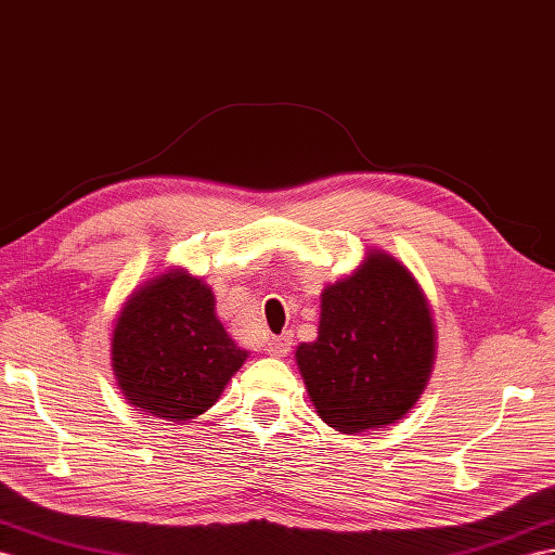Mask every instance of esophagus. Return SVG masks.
<instances>
[{
  "label": "esophagus",
  "mask_w": 555,
  "mask_h": 555,
  "mask_svg": "<svg viewBox=\"0 0 555 555\" xmlns=\"http://www.w3.org/2000/svg\"><path fill=\"white\" fill-rule=\"evenodd\" d=\"M291 347H293V335L291 333H281V335L269 339L267 351L272 353V357L281 359V357H286V353L291 351Z\"/></svg>",
  "instance_id": "1"
}]
</instances>
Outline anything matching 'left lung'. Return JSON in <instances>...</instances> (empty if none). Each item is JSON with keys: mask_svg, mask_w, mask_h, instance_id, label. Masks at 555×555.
Wrapping results in <instances>:
<instances>
[{"mask_svg": "<svg viewBox=\"0 0 555 555\" xmlns=\"http://www.w3.org/2000/svg\"><path fill=\"white\" fill-rule=\"evenodd\" d=\"M434 321L417 281L385 253L321 295L314 343L295 359L319 417L353 434L401 420L434 365Z\"/></svg>", "mask_w": 555, "mask_h": 555, "instance_id": "left-lung-1", "label": "left lung"}]
</instances>
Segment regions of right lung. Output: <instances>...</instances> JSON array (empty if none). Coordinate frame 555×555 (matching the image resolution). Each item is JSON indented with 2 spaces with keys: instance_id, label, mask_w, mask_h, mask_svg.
I'll return each instance as SVG.
<instances>
[{
  "instance_id": "1",
  "label": "right lung",
  "mask_w": 555,
  "mask_h": 555,
  "mask_svg": "<svg viewBox=\"0 0 555 555\" xmlns=\"http://www.w3.org/2000/svg\"><path fill=\"white\" fill-rule=\"evenodd\" d=\"M112 335V367L126 401L170 422L206 413L248 357L224 333L210 288L182 272L135 291Z\"/></svg>"
}]
</instances>
